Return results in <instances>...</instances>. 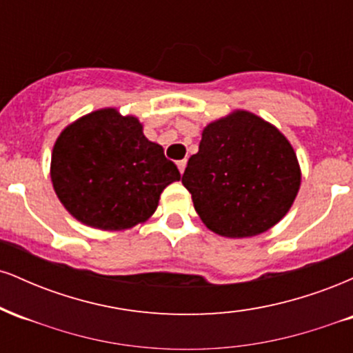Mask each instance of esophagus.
I'll return each instance as SVG.
<instances>
[{
    "instance_id": "34e87169",
    "label": "esophagus",
    "mask_w": 353,
    "mask_h": 353,
    "mask_svg": "<svg viewBox=\"0 0 353 353\" xmlns=\"http://www.w3.org/2000/svg\"><path fill=\"white\" fill-rule=\"evenodd\" d=\"M185 165H188V161H185V159H182V161H179V163H177V168H179L181 174H184V171H185Z\"/></svg>"
}]
</instances>
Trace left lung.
Segmentation results:
<instances>
[{
    "label": "left lung",
    "mask_w": 353,
    "mask_h": 353,
    "mask_svg": "<svg viewBox=\"0 0 353 353\" xmlns=\"http://www.w3.org/2000/svg\"><path fill=\"white\" fill-rule=\"evenodd\" d=\"M182 184L205 225L225 237H250L277 224L301 185L292 145L247 111L210 123Z\"/></svg>",
    "instance_id": "8db88e82"
}]
</instances>
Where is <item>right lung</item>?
<instances>
[{"label": "right lung", "mask_w": 353, "mask_h": 353, "mask_svg": "<svg viewBox=\"0 0 353 353\" xmlns=\"http://www.w3.org/2000/svg\"><path fill=\"white\" fill-rule=\"evenodd\" d=\"M181 179L177 165L143 125L101 109L68 125L51 156V181L63 205L83 224L129 229L151 217L161 192Z\"/></svg>", "instance_id": "1"}]
</instances>
